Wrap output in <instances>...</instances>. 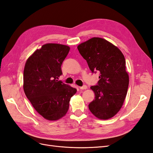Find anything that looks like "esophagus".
I'll use <instances>...</instances> for the list:
<instances>
[{
  "label": "esophagus",
  "mask_w": 153,
  "mask_h": 153,
  "mask_svg": "<svg viewBox=\"0 0 153 153\" xmlns=\"http://www.w3.org/2000/svg\"><path fill=\"white\" fill-rule=\"evenodd\" d=\"M87 88V85H83L82 87H79V89H86Z\"/></svg>",
  "instance_id": "1"
}]
</instances>
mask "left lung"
Masks as SVG:
<instances>
[{"mask_svg": "<svg viewBox=\"0 0 153 153\" xmlns=\"http://www.w3.org/2000/svg\"><path fill=\"white\" fill-rule=\"evenodd\" d=\"M93 73L100 72L97 85L91 87L95 100L89 103L93 114L101 120L115 116L124 102L129 85L124 56L119 48L104 39L93 37L77 46Z\"/></svg>", "mask_w": 153, "mask_h": 153, "instance_id": "1", "label": "left lung"}]
</instances>
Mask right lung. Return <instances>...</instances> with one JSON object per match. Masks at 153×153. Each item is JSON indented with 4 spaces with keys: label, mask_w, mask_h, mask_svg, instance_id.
I'll return each mask as SVG.
<instances>
[{
    "label": "right lung",
    "mask_w": 153,
    "mask_h": 153,
    "mask_svg": "<svg viewBox=\"0 0 153 153\" xmlns=\"http://www.w3.org/2000/svg\"><path fill=\"white\" fill-rule=\"evenodd\" d=\"M70 51L66 45L47 43L28 58L24 70V90L35 110L48 120L66 115L77 89L58 80Z\"/></svg>",
    "instance_id": "add662e5"
}]
</instances>
